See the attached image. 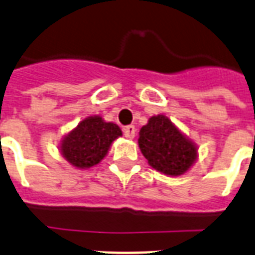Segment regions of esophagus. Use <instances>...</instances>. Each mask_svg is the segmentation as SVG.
<instances>
[{
  "label": "esophagus",
  "mask_w": 255,
  "mask_h": 255,
  "mask_svg": "<svg viewBox=\"0 0 255 255\" xmlns=\"http://www.w3.org/2000/svg\"><path fill=\"white\" fill-rule=\"evenodd\" d=\"M123 133L126 137L132 140V138L134 137V133H136V128H134L133 126H127V127L123 128Z\"/></svg>",
  "instance_id": "1"
}]
</instances>
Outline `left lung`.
I'll use <instances>...</instances> for the list:
<instances>
[{
	"label": "left lung",
	"mask_w": 255,
	"mask_h": 255,
	"mask_svg": "<svg viewBox=\"0 0 255 255\" xmlns=\"http://www.w3.org/2000/svg\"><path fill=\"white\" fill-rule=\"evenodd\" d=\"M137 142L149 165L170 177L183 175L198 160V145L162 114L149 118Z\"/></svg>",
	"instance_id": "left-lung-1"
}]
</instances>
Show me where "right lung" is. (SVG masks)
Here are the masks:
<instances>
[{
    "label": "right lung",
    "mask_w": 255,
    "mask_h": 255,
    "mask_svg": "<svg viewBox=\"0 0 255 255\" xmlns=\"http://www.w3.org/2000/svg\"><path fill=\"white\" fill-rule=\"evenodd\" d=\"M119 126L102 117L85 118L60 141L61 156L76 169H90L107 156L111 144L122 137Z\"/></svg>",
    "instance_id": "right-lung-1"
}]
</instances>
